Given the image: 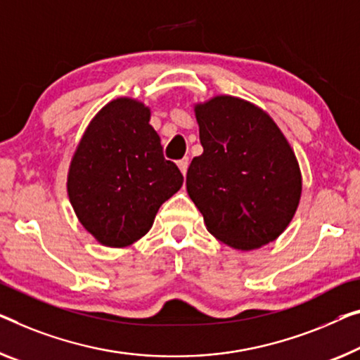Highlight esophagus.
<instances>
[{"label":"esophagus","mask_w":360,"mask_h":360,"mask_svg":"<svg viewBox=\"0 0 360 360\" xmlns=\"http://www.w3.org/2000/svg\"><path fill=\"white\" fill-rule=\"evenodd\" d=\"M178 166H179V169H181V173L186 176V173H187V168H189V158H182V160H179L178 162Z\"/></svg>","instance_id":"esophagus-1"}]
</instances>
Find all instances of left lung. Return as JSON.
Masks as SVG:
<instances>
[{
	"label": "left lung",
	"instance_id": "obj_1",
	"mask_svg": "<svg viewBox=\"0 0 360 360\" xmlns=\"http://www.w3.org/2000/svg\"><path fill=\"white\" fill-rule=\"evenodd\" d=\"M203 153L187 169L207 229L239 250L259 249L294 217L302 179L291 146L259 106L229 95L195 105Z\"/></svg>",
	"mask_w": 360,
	"mask_h": 360
}]
</instances>
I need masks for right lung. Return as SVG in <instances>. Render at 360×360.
Returning <instances> with one entry per match:
<instances>
[{
  "instance_id": "add662e5",
  "label": "right lung",
  "mask_w": 360,
  "mask_h": 360,
  "mask_svg": "<svg viewBox=\"0 0 360 360\" xmlns=\"http://www.w3.org/2000/svg\"><path fill=\"white\" fill-rule=\"evenodd\" d=\"M141 101L103 106L80 139L68 174V194L82 226L108 248H126L152 228L163 202L182 186L163 157L158 134Z\"/></svg>"
}]
</instances>
